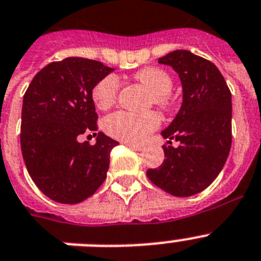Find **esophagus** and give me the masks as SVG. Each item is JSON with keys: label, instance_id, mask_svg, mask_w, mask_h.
Wrapping results in <instances>:
<instances>
[{"label": "esophagus", "instance_id": "obj_1", "mask_svg": "<svg viewBox=\"0 0 261 261\" xmlns=\"http://www.w3.org/2000/svg\"><path fill=\"white\" fill-rule=\"evenodd\" d=\"M124 144L130 149H135V150H142L144 149V146L140 145V144H135V142H124Z\"/></svg>", "mask_w": 261, "mask_h": 261}]
</instances>
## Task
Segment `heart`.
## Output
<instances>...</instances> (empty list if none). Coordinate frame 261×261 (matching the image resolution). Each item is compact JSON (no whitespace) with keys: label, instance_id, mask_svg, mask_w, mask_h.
I'll list each match as a JSON object with an SVG mask.
<instances>
[{"label":"heart","instance_id":"obj_1","mask_svg":"<svg viewBox=\"0 0 261 261\" xmlns=\"http://www.w3.org/2000/svg\"><path fill=\"white\" fill-rule=\"evenodd\" d=\"M139 80L154 95V103L165 107L169 103V93L173 87L170 76L165 71L154 67H148L135 73ZM119 93V80L113 75L106 76L95 86L92 91V99L99 109H108L115 104ZM161 122L160 116L154 112L132 113L119 111L108 116L104 122L107 133L115 139L125 142H142L154 132Z\"/></svg>","mask_w":261,"mask_h":261}]
</instances>
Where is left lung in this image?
Listing matches in <instances>:
<instances>
[{"label":"left lung","instance_id":"left-lung-1","mask_svg":"<svg viewBox=\"0 0 261 261\" xmlns=\"http://www.w3.org/2000/svg\"><path fill=\"white\" fill-rule=\"evenodd\" d=\"M182 84V104L164 139L179 142L164 146L165 160L146 175L155 186L174 197H191L208 188L223 169L231 149V92L217 66L188 50L160 58ZM170 142V141H168Z\"/></svg>","mask_w":261,"mask_h":261}]
</instances>
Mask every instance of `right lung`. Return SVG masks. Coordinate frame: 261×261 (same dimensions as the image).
<instances>
[{
	"mask_svg": "<svg viewBox=\"0 0 261 261\" xmlns=\"http://www.w3.org/2000/svg\"><path fill=\"white\" fill-rule=\"evenodd\" d=\"M113 68L86 58H66L42 68L22 104L21 149L38 189L59 203L83 202L101 186L109 153L119 142L97 130L92 91ZM92 132L97 144L79 143Z\"/></svg>",
	"mask_w": 261,
	"mask_h": 261,
	"instance_id": "1",
	"label": "right lung"
}]
</instances>
